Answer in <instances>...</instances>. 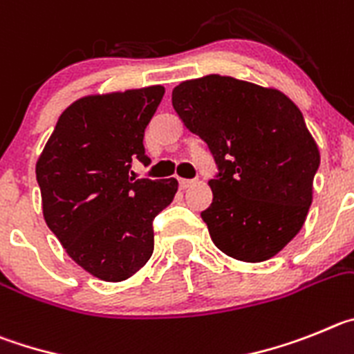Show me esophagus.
<instances>
[{
  "label": "esophagus",
  "mask_w": 354,
  "mask_h": 354,
  "mask_svg": "<svg viewBox=\"0 0 354 354\" xmlns=\"http://www.w3.org/2000/svg\"><path fill=\"white\" fill-rule=\"evenodd\" d=\"M180 189H189L190 185H194V180H187V178H180Z\"/></svg>",
  "instance_id": "esophagus-1"
}]
</instances>
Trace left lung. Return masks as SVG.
<instances>
[{"label": "left lung", "mask_w": 354, "mask_h": 354, "mask_svg": "<svg viewBox=\"0 0 354 354\" xmlns=\"http://www.w3.org/2000/svg\"><path fill=\"white\" fill-rule=\"evenodd\" d=\"M173 107L218 165L201 213L213 243L243 263L272 259L304 227L319 167L300 109L275 88L218 74L180 82Z\"/></svg>", "instance_id": "1"}]
</instances>
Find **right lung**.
Returning <instances> with one entry per match:
<instances>
[{
  "instance_id": "1",
  "label": "right lung",
  "mask_w": 354,
  "mask_h": 354,
  "mask_svg": "<svg viewBox=\"0 0 354 354\" xmlns=\"http://www.w3.org/2000/svg\"><path fill=\"white\" fill-rule=\"evenodd\" d=\"M165 90L88 95L59 116L37 160L46 224L72 259L106 282L138 273L153 254V218L171 205L178 181L136 180L148 165L145 129Z\"/></svg>"
}]
</instances>
